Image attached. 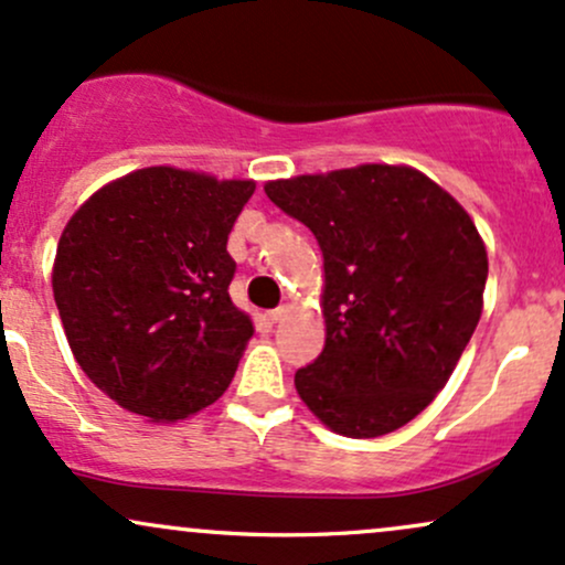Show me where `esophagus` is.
Wrapping results in <instances>:
<instances>
[{
  "instance_id": "esophagus-1",
  "label": "esophagus",
  "mask_w": 565,
  "mask_h": 565,
  "mask_svg": "<svg viewBox=\"0 0 565 565\" xmlns=\"http://www.w3.org/2000/svg\"><path fill=\"white\" fill-rule=\"evenodd\" d=\"M288 312H290L288 307H277V309H271V312H269V320H271V322H280L282 317L288 315Z\"/></svg>"
}]
</instances>
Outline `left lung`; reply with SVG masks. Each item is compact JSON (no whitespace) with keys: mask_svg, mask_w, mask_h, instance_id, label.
Returning a JSON list of instances; mask_svg holds the SVG:
<instances>
[{"mask_svg":"<svg viewBox=\"0 0 565 565\" xmlns=\"http://www.w3.org/2000/svg\"><path fill=\"white\" fill-rule=\"evenodd\" d=\"M264 192L322 250L326 347L296 371V392L335 435L395 433L446 386L483 315L478 226L408 164L294 175Z\"/></svg>","mask_w":565,"mask_h":565,"instance_id":"left-lung-1","label":"left lung"}]
</instances>
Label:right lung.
Returning <instances> with one entry per match:
<instances>
[{
    "label": "right lung",
    "mask_w": 565,
    "mask_h": 565,
    "mask_svg": "<svg viewBox=\"0 0 565 565\" xmlns=\"http://www.w3.org/2000/svg\"><path fill=\"white\" fill-rule=\"evenodd\" d=\"M256 192L151 164L90 194L63 226L53 296L82 371L146 422L173 424L218 401L253 335L230 299L226 239Z\"/></svg>",
    "instance_id": "1"
}]
</instances>
